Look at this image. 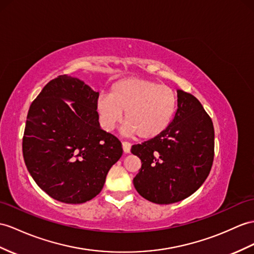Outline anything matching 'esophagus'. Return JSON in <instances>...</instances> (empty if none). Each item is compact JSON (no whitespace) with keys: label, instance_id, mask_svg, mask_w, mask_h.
I'll use <instances>...</instances> for the list:
<instances>
[{"label":"esophagus","instance_id":"esophagus-1","mask_svg":"<svg viewBox=\"0 0 254 254\" xmlns=\"http://www.w3.org/2000/svg\"><path fill=\"white\" fill-rule=\"evenodd\" d=\"M122 145H123V151H124V153L125 154H128V153H130V148H131V144L129 143V142H123L122 143Z\"/></svg>","mask_w":254,"mask_h":254}]
</instances>
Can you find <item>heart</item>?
Instances as JSON below:
<instances>
[{"mask_svg":"<svg viewBox=\"0 0 254 254\" xmlns=\"http://www.w3.org/2000/svg\"><path fill=\"white\" fill-rule=\"evenodd\" d=\"M177 107V96L169 86L138 77L117 80L111 86L110 95H101L97 110L102 127L111 131L122 121L123 132L137 133L141 139H152L169 126Z\"/></svg>","mask_w":254,"mask_h":254,"instance_id":"obj_1","label":"heart"}]
</instances>
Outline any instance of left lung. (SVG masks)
Returning a JSON list of instances; mask_svg holds the SVG:
<instances>
[{
	"label": "left lung",
	"instance_id": "1",
	"mask_svg": "<svg viewBox=\"0 0 254 254\" xmlns=\"http://www.w3.org/2000/svg\"><path fill=\"white\" fill-rule=\"evenodd\" d=\"M178 109L165 130L131 147L141 159L133 185L143 198L169 205L190 196L205 182L214 156V129L201 103L177 90Z\"/></svg>",
	"mask_w": 254,
	"mask_h": 254
}]
</instances>
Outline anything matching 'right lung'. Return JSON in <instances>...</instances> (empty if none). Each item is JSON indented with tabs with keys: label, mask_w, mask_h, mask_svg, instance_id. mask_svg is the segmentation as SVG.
Masks as SVG:
<instances>
[{
	"label": "right lung",
	"mask_w": 254,
	"mask_h": 254,
	"mask_svg": "<svg viewBox=\"0 0 254 254\" xmlns=\"http://www.w3.org/2000/svg\"><path fill=\"white\" fill-rule=\"evenodd\" d=\"M98 98L99 92L83 80L60 75L30 106L22 139L24 163L35 183L58 201L94 198L123 154L121 141L100 128Z\"/></svg>",
	"instance_id": "1"
}]
</instances>
